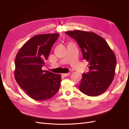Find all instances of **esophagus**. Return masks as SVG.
<instances>
[{"instance_id": "obj_1", "label": "esophagus", "mask_w": 129, "mask_h": 129, "mask_svg": "<svg viewBox=\"0 0 129 129\" xmlns=\"http://www.w3.org/2000/svg\"><path fill=\"white\" fill-rule=\"evenodd\" d=\"M70 74H71V73H64V74H62V75L64 76H67L70 75Z\"/></svg>"}]
</instances>
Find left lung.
<instances>
[{"label":"left lung","instance_id":"left-lung-1","mask_svg":"<svg viewBox=\"0 0 129 129\" xmlns=\"http://www.w3.org/2000/svg\"><path fill=\"white\" fill-rule=\"evenodd\" d=\"M79 44L89 71L83 74L80 90L89 96L102 94L114 80L116 66L114 53L104 39L97 34L75 30L66 32Z\"/></svg>","mask_w":129,"mask_h":129}]
</instances>
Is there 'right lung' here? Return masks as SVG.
Segmentation results:
<instances>
[{"label": "right lung", "instance_id": "obj_1", "mask_svg": "<svg viewBox=\"0 0 129 129\" xmlns=\"http://www.w3.org/2000/svg\"><path fill=\"white\" fill-rule=\"evenodd\" d=\"M59 36L57 33L35 36L22 46L15 57V79L26 94L35 100L52 98L60 87V74L42 69Z\"/></svg>", "mask_w": 129, "mask_h": 129}]
</instances>
